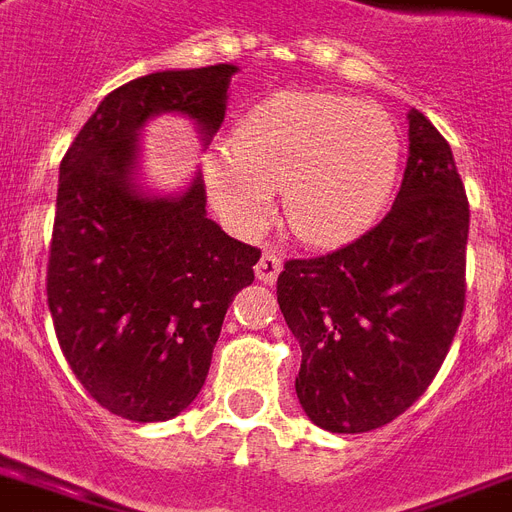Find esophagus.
Returning <instances> with one entry per match:
<instances>
[{
    "label": "esophagus",
    "instance_id": "obj_1",
    "mask_svg": "<svg viewBox=\"0 0 512 512\" xmlns=\"http://www.w3.org/2000/svg\"><path fill=\"white\" fill-rule=\"evenodd\" d=\"M279 271H282V257L276 255L273 249H265L255 265L257 279H260L263 284H273L276 282V276H279Z\"/></svg>",
    "mask_w": 512,
    "mask_h": 512
}]
</instances>
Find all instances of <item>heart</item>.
I'll list each match as a JSON object with an SVG mask.
<instances>
[{
  "instance_id": "1",
  "label": "heart",
  "mask_w": 512,
  "mask_h": 512,
  "mask_svg": "<svg viewBox=\"0 0 512 512\" xmlns=\"http://www.w3.org/2000/svg\"><path fill=\"white\" fill-rule=\"evenodd\" d=\"M400 161L403 134L386 109L343 93L290 91L252 109L230 147L209 155L206 187L239 233L268 225L282 187L292 233L335 247L376 222Z\"/></svg>"
}]
</instances>
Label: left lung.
<instances>
[{
  "mask_svg": "<svg viewBox=\"0 0 512 512\" xmlns=\"http://www.w3.org/2000/svg\"><path fill=\"white\" fill-rule=\"evenodd\" d=\"M395 204L346 247L287 260L276 282L303 360L295 392L327 432H370L438 376L464 311L470 204L451 147L419 109Z\"/></svg>",
  "mask_w": 512,
  "mask_h": 512,
  "instance_id": "obj_1",
  "label": "left lung"
}]
</instances>
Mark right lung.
Returning <instances> with one entry per match:
<instances>
[{"instance_id":"obj_1","label":"right lung","mask_w":512,"mask_h":512,"mask_svg":"<svg viewBox=\"0 0 512 512\" xmlns=\"http://www.w3.org/2000/svg\"><path fill=\"white\" fill-rule=\"evenodd\" d=\"M233 74L217 64L120 85L61 161L50 317L77 381L123 419L166 421L193 403L225 311L255 282L260 249L206 217L204 179L179 198H144L131 179L144 120L182 112L209 139L225 120Z\"/></svg>"}]
</instances>
